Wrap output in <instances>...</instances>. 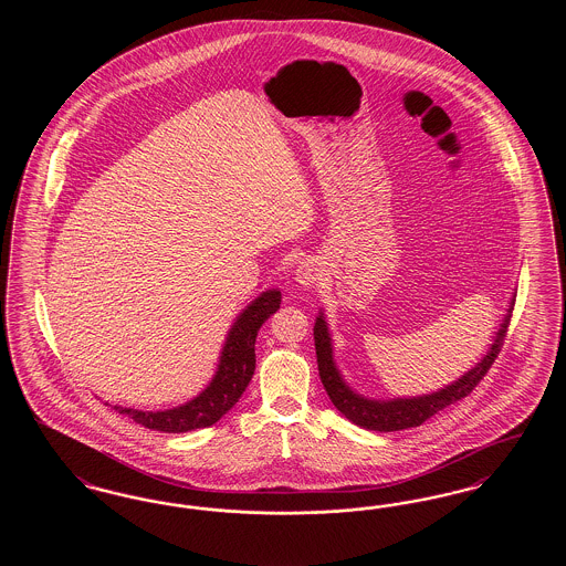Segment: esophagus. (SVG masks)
<instances>
[{
    "label": "esophagus",
    "mask_w": 566,
    "mask_h": 566,
    "mask_svg": "<svg viewBox=\"0 0 566 566\" xmlns=\"http://www.w3.org/2000/svg\"><path fill=\"white\" fill-rule=\"evenodd\" d=\"M323 280V268L316 259H305L296 265L295 282L301 289H312Z\"/></svg>",
    "instance_id": "1"
}]
</instances>
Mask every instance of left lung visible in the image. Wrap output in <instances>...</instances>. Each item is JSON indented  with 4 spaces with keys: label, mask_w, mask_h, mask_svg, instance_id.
Masks as SVG:
<instances>
[{
    "label": "left lung",
    "mask_w": 566,
    "mask_h": 566,
    "mask_svg": "<svg viewBox=\"0 0 566 566\" xmlns=\"http://www.w3.org/2000/svg\"><path fill=\"white\" fill-rule=\"evenodd\" d=\"M513 301L512 296L505 316L499 324L496 333L492 335V344H488V350L484 356L462 376L450 381L448 386L429 392V395H418V397H392V399H374L356 392L350 384L344 379L337 363H335V352H333V337L328 331V324L324 318V312L321 310L316 323H314V344H316V358H318V371L323 379L324 390L333 405L350 420L352 424L367 429V431L392 432L403 431V429H413L424 424L434 413L446 409L448 405L457 403L464 399L478 384L480 379L488 374L492 367L494 358L503 348L505 333L512 318Z\"/></svg>",
    "instance_id": "1"
}]
</instances>
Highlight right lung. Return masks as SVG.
Wrapping results in <instances>:
<instances>
[{"label":"right lung","instance_id":"obj_1","mask_svg":"<svg viewBox=\"0 0 566 566\" xmlns=\"http://www.w3.org/2000/svg\"><path fill=\"white\" fill-rule=\"evenodd\" d=\"M280 301H282L280 291L270 289L256 298H252L243 307L224 337L210 384L187 403L159 409V411H144V409L123 407V405H112V407L118 413L129 416L134 422L153 431L189 432L212 427L240 401L243 390L248 388L250 379L254 376V365H256L254 342H256L259 328L271 314L280 310Z\"/></svg>","mask_w":566,"mask_h":566}]
</instances>
